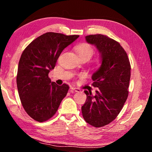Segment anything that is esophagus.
Returning a JSON list of instances; mask_svg holds the SVG:
<instances>
[{"label":"esophagus","mask_w":152,"mask_h":152,"mask_svg":"<svg viewBox=\"0 0 152 152\" xmlns=\"http://www.w3.org/2000/svg\"><path fill=\"white\" fill-rule=\"evenodd\" d=\"M70 89L72 90V91H74L75 92H80V91H81V90L79 88H76V87H71Z\"/></svg>","instance_id":"esophagus-1"}]
</instances>
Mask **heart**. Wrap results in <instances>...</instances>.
Returning a JSON list of instances; mask_svg holds the SVG:
<instances>
[{
    "label": "heart",
    "mask_w": 152,
    "mask_h": 152,
    "mask_svg": "<svg viewBox=\"0 0 152 152\" xmlns=\"http://www.w3.org/2000/svg\"><path fill=\"white\" fill-rule=\"evenodd\" d=\"M75 50L80 59H87V60H88L89 58L92 57V56L94 53L93 48L88 43H86L77 45L75 47ZM96 63L99 64L100 61L97 60Z\"/></svg>",
    "instance_id": "heart-1"
}]
</instances>
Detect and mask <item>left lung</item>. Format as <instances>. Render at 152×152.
Segmentation results:
<instances>
[{"mask_svg":"<svg viewBox=\"0 0 152 152\" xmlns=\"http://www.w3.org/2000/svg\"><path fill=\"white\" fill-rule=\"evenodd\" d=\"M86 40L101 53L102 64L92 76V85L98 88L95 96L84 91L86 101L82 107V116L88 124L101 127L116 119L123 109L129 94L131 65L117 41L101 34L87 35Z\"/></svg>","mask_w":152,"mask_h":152,"instance_id":"1","label":"left lung"}]
</instances>
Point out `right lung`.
<instances>
[{
	"mask_svg": "<svg viewBox=\"0 0 152 152\" xmlns=\"http://www.w3.org/2000/svg\"><path fill=\"white\" fill-rule=\"evenodd\" d=\"M78 37L48 32L23 51L18 66L17 89L25 110L38 122L52 117L68 93V84L51 82L48 74L55 68L61 51Z\"/></svg>",
	"mask_w": 152,
	"mask_h": 152,
	"instance_id": "obj_1",
	"label": "right lung"
}]
</instances>
